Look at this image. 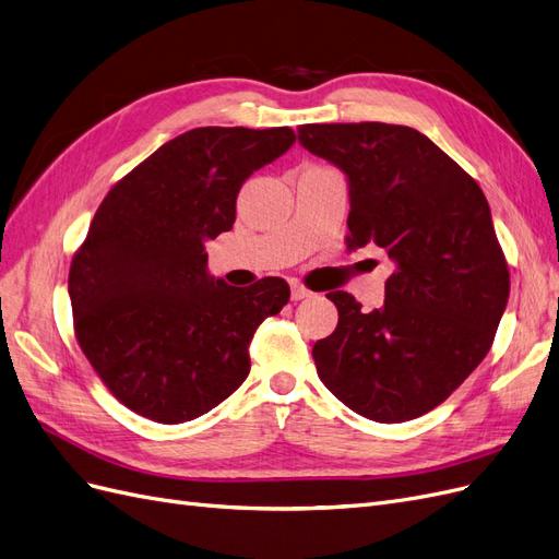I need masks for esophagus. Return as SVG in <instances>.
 <instances>
[{
    "instance_id": "obj_1",
    "label": "esophagus",
    "mask_w": 559,
    "mask_h": 559,
    "mask_svg": "<svg viewBox=\"0 0 559 559\" xmlns=\"http://www.w3.org/2000/svg\"><path fill=\"white\" fill-rule=\"evenodd\" d=\"M312 292H308L306 286L298 284V282H292V300H302V298H310Z\"/></svg>"
}]
</instances>
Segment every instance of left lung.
Instances as JSON below:
<instances>
[{"mask_svg": "<svg viewBox=\"0 0 559 559\" xmlns=\"http://www.w3.org/2000/svg\"><path fill=\"white\" fill-rule=\"evenodd\" d=\"M298 142L347 179V249L376 245L394 261L373 312L345 292L326 294L337 326L312 347L317 376L368 419H415L478 368L509 302L487 198L408 126L310 123Z\"/></svg>", "mask_w": 559, "mask_h": 559, "instance_id": "1", "label": "left lung"}]
</instances>
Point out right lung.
Returning <instances> with one entry per match:
<instances>
[{"label":"right lung","mask_w":559,"mask_h":559,"mask_svg":"<svg viewBox=\"0 0 559 559\" xmlns=\"http://www.w3.org/2000/svg\"><path fill=\"white\" fill-rule=\"evenodd\" d=\"M292 128H195L163 144L97 207L70 267L76 341L109 392L142 417L181 425L249 376V343L289 300L265 277L233 289L205 242L235 224L242 183L286 154Z\"/></svg>","instance_id":"1"}]
</instances>
